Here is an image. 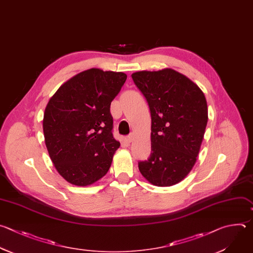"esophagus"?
<instances>
[{
  "mask_svg": "<svg viewBox=\"0 0 253 253\" xmlns=\"http://www.w3.org/2000/svg\"><path fill=\"white\" fill-rule=\"evenodd\" d=\"M133 137H134L133 133H131L130 135H128V136H127V143H129V144H130V143L133 141Z\"/></svg>",
  "mask_w": 253,
  "mask_h": 253,
  "instance_id": "34e87169",
  "label": "esophagus"
}]
</instances>
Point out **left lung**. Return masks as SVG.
I'll return each mask as SVG.
<instances>
[{
    "label": "left lung",
    "mask_w": 253,
    "mask_h": 253,
    "mask_svg": "<svg viewBox=\"0 0 253 253\" xmlns=\"http://www.w3.org/2000/svg\"><path fill=\"white\" fill-rule=\"evenodd\" d=\"M151 112V154L138 163L143 177L158 187L181 182L193 169L208 123L204 92L184 74L166 68L132 75Z\"/></svg>",
    "instance_id": "left-lung-1"
}]
</instances>
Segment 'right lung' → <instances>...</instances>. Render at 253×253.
I'll return each mask as SVG.
<instances>
[{
    "label": "right lung",
    "instance_id": "1",
    "mask_svg": "<svg viewBox=\"0 0 253 253\" xmlns=\"http://www.w3.org/2000/svg\"><path fill=\"white\" fill-rule=\"evenodd\" d=\"M127 79L123 72L91 68L57 89L43 114L42 128L49 157L68 183L89 186L109 170L119 141L112 134V100Z\"/></svg>",
    "mask_w": 253,
    "mask_h": 253
}]
</instances>
